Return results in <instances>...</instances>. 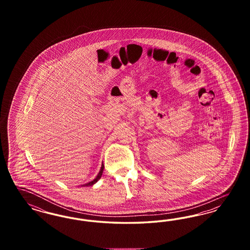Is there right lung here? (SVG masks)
Returning <instances> with one entry per match:
<instances>
[{
	"mask_svg": "<svg viewBox=\"0 0 250 250\" xmlns=\"http://www.w3.org/2000/svg\"><path fill=\"white\" fill-rule=\"evenodd\" d=\"M103 169H104V165L102 164V166H101V169H100V171H99V173H98V175L96 176V178L95 180H93L92 182H90V183H88V184H85L83 185V187H89V186H93L94 184H95L99 179L101 178V176H102V173H103Z\"/></svg>",
	"mask_w": 250,
	"mask_h": 250,
	"instance_id": "add662e5",
	"label": "right lung"
}]
</instances>
